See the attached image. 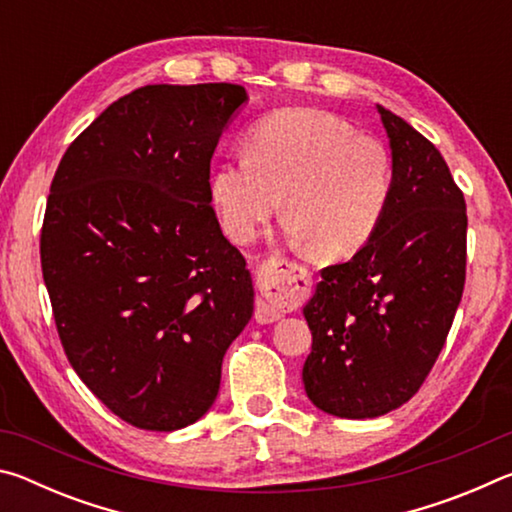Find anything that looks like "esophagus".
Listing matches in <instances>:
<instances>
[{"label": "esophagus", "mask_w": 512, "mask_h": 512, "mask_svg": "<svg viewBox=\"0 0 512 512\" xmlns=\"http://www.w3.org/2000/svg\"><path fill=\"white\" fill-rule=\"evenodd\" d=\"M305 275L287 259H271L259 271V287L264 296L257 300V323H275L284 314V307L293 305L305 293Z\"/></svg>", "instance_id": "obj_1"}]
</instances>
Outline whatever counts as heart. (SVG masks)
Masks as SVG:
<instances>
[{"instance_id":"heart-1","label":"heart","mask_w":512,"mask_h":512,"mask_svg":"<svg viewBox=\"0 0 512 512\" xmlns=\"http://www.w3.org/2000/svg\"><path fill=\"white\" fill-rule=\"evenodd\" d=\"M287 232L320 259L350 257L375 235L393 196L384 144L320 108H284L250 128L246 155L210 173V201L225 235L248 241L280 210Z\"/></svg>"}]
</instances>
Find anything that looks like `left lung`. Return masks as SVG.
Segmentation results:
<instances>
[{
    "label": "left lung",
    "instance_id": "1",
    "mask_svg": "<svg viewBox=\"0 0 512 512\" xmlns=\"http://www.w3.org/2000/svg\"><path fill=\"white\" fill-rule=\"evenodd\" d=\"M377 112L391 146V203L366 246L320 271L302 307L311 329L307 397L348 420L379 418L418 393L465 284L461 189L427 137L384 106Z\"/></svg>",
    "mask_w": 512,
    "mask_h": 512
}]
</instances>
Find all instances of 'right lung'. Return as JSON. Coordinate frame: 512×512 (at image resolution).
Returning <instances> with one entry per match:
<instances>
[{
	"mask_svg": "<svg viewBox=\"0 0 512 512\" xmlns=\"http://www.w3.org/2000/svg\"><path fill=\"white\" fill-rule=\"evenodd\" d=\"M241 85H146L69 144L49 189L42 277L76 375L121 420L176 431L210 411L253 277L210 205Z\"/></svg>",
	"mask_w": 512,
	"mask_h": 512,
	"instance_id": "1",
	"label": "right lung"
}]
</instances>
